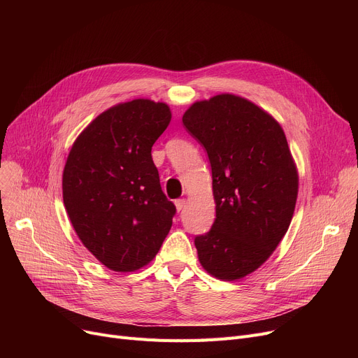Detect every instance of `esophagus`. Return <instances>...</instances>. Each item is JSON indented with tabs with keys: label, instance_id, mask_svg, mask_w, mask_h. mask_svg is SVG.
<instances>
[{
	"label": "esophagus",
	"instance_id": "1",
	"mask_svg": "<svg viewBox=\"0 0 358 358\" xmlns=\"http://www.w3.org/2000/svg\"><path fill=\"white\" fill-rule=\"evenodd\" d=\"M184 206H185V200H184V199L177 200V201H176V209H177V212H181V210L184 209Z\"/></svg>",
	"mask_w": 358,
	"mask_h": 358
}]
</instances>
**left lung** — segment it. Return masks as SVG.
Wrapping results in <instances>:
<instances>
[{
    "label": "left lung",
    "instance_id": "1",
    "mask_svg": "<svg viewBox=\"0 0 358 358\" xmlns=\"http://www.w3.org/2000/svg\"><path fill=\"white\" fill-rule=\"evenodd\" d=\"M212 165L216 219L194 245L201 267L222 281L254 273L285 238L299 193L283 127L248 99L222 92L182 115Z\"/></svg>",
    "mask_w": 358,
    "mask_h": 358
}]
</instances>
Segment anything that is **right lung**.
<instances>
[{
  "label": "right lung",
  "instance_id": "1",
  "mask_svg": "<svg viewBox=\"0 0 358 358\" xmlns=\"http://www.w3.org/2000/svg\"><path fill=\"white\" fill-rule=\"evenodd\" d=\"M166 103L135 99L94 119L72 143L62 197L83 245L103 266H148L173 227L176 206L161 190L150 149L171 122Z\"/></svg>",
  "mask_w": 358,
  "mask_h": 358
}]
</instances>
